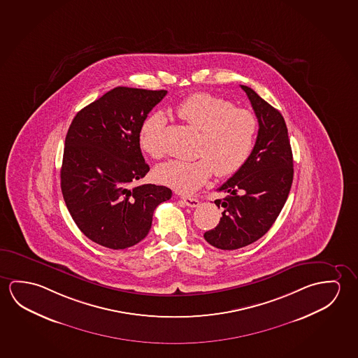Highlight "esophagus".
Returning <instances> with one entry per match:
<instances>
[{
	"label": "esophagus",
	"instance_id": "1",
	"mask_svg": "<svg viewBox=\"0 0 358 358\" xmlns=\"http://www.w3.org/2000/svg\"><path fill=\"white\" fill-rule=\"evenodd\" d=\"M182 201L189 208H196L199 205L198 199L190 198V196H182Z\"/></svg>",
	"mask_w": 358,
	"mask_h": 358
}]
</instances>
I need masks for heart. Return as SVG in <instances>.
<instances>
[{
	"label": "heart",
	"instance_id": "b5f03b06",
	"mask_svg": "<svg viewBox=\"0 0 358 358\" xmlns=\"http://www.w3.org/2000/svg\"><path fill=\"white\" fill-rule=\"evenodd\" d=\"M180 120L199 131L196 159H174L154 171L157 182L179 193H193L213 171L217 176H233L244 165L255 143L257 120L245 108L206 92L194 93L176 106ZM166 124L163 113L144 120L139 129V145L153 159L163 157L162 133Z\"/></svg>",
	"mask_w": 358,
	"mask_h": 358
}]
</instances>
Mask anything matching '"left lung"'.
<instances>
[{
  "label": "left lung",
  "instance_id": "1",
  "mask_svg": "<svg viewBox=\"0 0 358 358\" xmlns=\"http://www.w3.org/2000/svg\"><path fill=\"white\" fill-rule=\"evenodd\" d=\"M259 122L252 152L244 165L219 192L222 206L220 222L204 234L209 244L222 250H236L255 243L273 227L289 196L294 179V159L284 117L254 90L241 85Z\"/></svg>",
  "mask_w": 358,
  "mask_h": 358
}]
</instances>
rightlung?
I'll return each mask as SVG.
<instances>
[{
  "mask_svg": "<svg viewBox=\"0 0 358 358\" xmlns=\"http://www.w3.org/2000/svg\"><path fill=\"white\" fill-rule=\"evenodd\" d=\"M168 92L117 87L80 109L69 125L61 189L69 214L85 236L113 250L147 236L155 208L169 187H133L149 171L139 129Z\"/></svg>",
  "mask_w": 358,
  "mask_h": 358,
  "instance_id": "obj_1",
  "label": "right lung"
}]
</instances>
